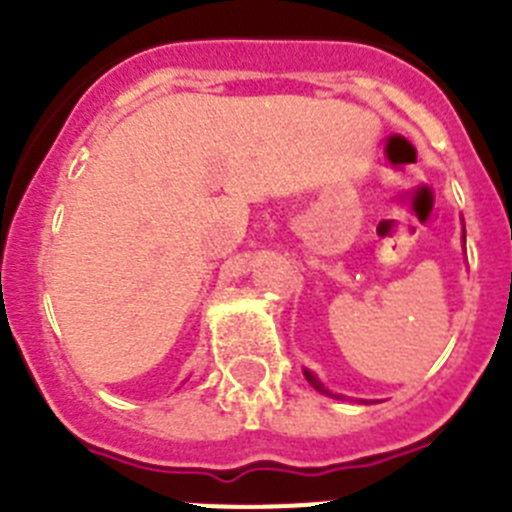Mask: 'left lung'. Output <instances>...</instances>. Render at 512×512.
<instances>
[{"instance_id": "left-lung-1", "label": "left lung", "mask_w": 512, "mask_h": 512, "mask_svg": "<svg viewBox=\"0 0 512 512\" xmlns=\"http://www.w3.org/2000/svg\"><path fill=\"white\" fill-rule=\"evenodd\" d=\"M305 379H307V382H310L312 387H315V390H318V392H323V395H330V392L323 387V382H320V379L315 377V374H312L310 369H305ZM330 397H333V395H330Z\"/></svg>"}]
</instances>
